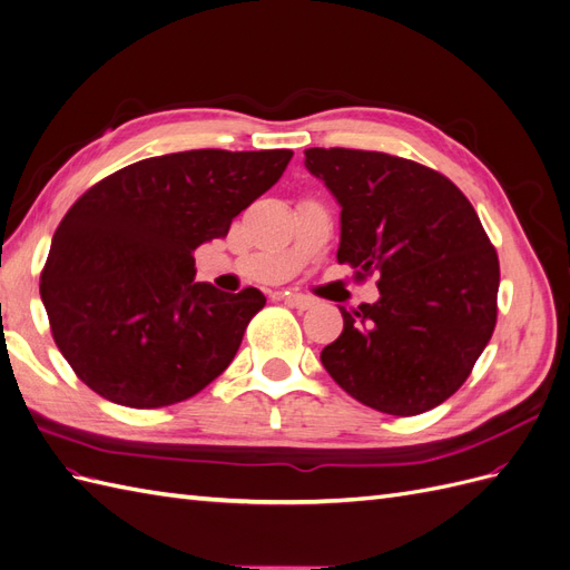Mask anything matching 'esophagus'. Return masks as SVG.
<instances>
[{
    "instance_id": "34e87169",
    "label": "esophagus",
    "mask_w": 570,
    "mask_h": 570,
    "mask_svg": "<svg viewBox=\"0 0 570 570\" xmlns=\"http://www.w3.org/2000/svg\"><path fill=\"white\" fill-rule=\"evenodd\" d=\"M283 302H285V304H289V306L299 308V312H306V308H312V306L316 304V299L306 297V295H299V292H285V295H283Z\"/></svg>"
}]
</instances>
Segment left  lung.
I'll return each instance as SVG.
<instances>
[{
  "instance_id": "1",
  "label": "left lung",
  "mask_w": 570,
  "mask_h": 570,
  "mask_svg": "<svg viewBox=\"0 0 570 570\" xmlns=\"http://www.w3.org/2000/svg\"><path fill=\"white\" fill-rule=\"evenodd\" d=\"M304 166L340 212L337 262L377 275L381 299L340 308L321 352L354 400L392 416L435 409L465 383L497 323L499 258L461 189L385 151L314 147Z\"/></svg>"
}]
</instances>
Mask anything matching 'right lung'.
<instances>
[{
  "label": "right lung",
  "mask_w": 570,
  "mask_h": 570,
  "mask_svg": "<svg viewBox=\"0 0 570 570\" xmlns=\"http://www.w3.org/2000/svg\"><path fill=\"white\" fill-rule=\"evenodd\" d=\"M289 149H193L92 185L51 237L40 278L51 335L105 400L159 409L230 366L266 297L195 283L193 252L281 180Z\"/></svg>",
  "instance_id": "obj_1"
}]
</instances>
